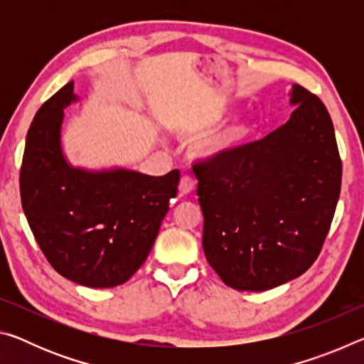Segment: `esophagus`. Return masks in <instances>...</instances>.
Wrapping results in <instances>:
<instances>
[{
	"instance_id": "obj_1",
	"label": "esophagus",
	"mask_w": 364,
	"mask_h": 364,
	"mask_svg": "<svg viewBox=\"0 0 364 364\" xmlns=\"http://www.w3.org/2000/svg\"><path fill=\"white\" fill-rule=\"evenodd\" d=\"M194 186H196V183H194L193 178L188 176V175H183L181 180H180V184H178V189H180L181 194H189L191 191L194 189Z\"/></svg>"
}]
</instances>
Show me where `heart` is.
Returning <instances> with one entry per match:
<instances>
[{"instance_id":"heart-1","label":"heart","mask_w":364,"mask_h":364,"mask_svg":"<svg viewBox=\"0 0 364 364\" xmlns=\"http://www.w3.org/2000/svg\"><path fill=\"white\" fill-rule=\"evenodd\" d=\"M210 125V120H189L180 127V133L184 134V136H199V134L204 133ZM252 133H254V125H252L249 120H237L234 122L232 125L226 127L225 130L202 139L200 143L197 144L196 152L197 156L207 160L226 157L247 143Z\"/></svg>"}]
</instances>
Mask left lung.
Listing matches in <instances>:
<instances>
[{
    "label": "left lung",
    "mask_w": 364,
    "mask_h": 364,
    "mask_svg": "<svg viewBox=\"0 0 364 364\" xmlns=\"http://www.w3.org/2000/svg\"><path fill=\"white\" fill-rule=\"evenodd\" d=\"M291 104L278 130L197 168L202 247L236 291H268L304 274L334 218L342 160L331 115L300 85Z\"/></svg>",
    "instance_id": "left-lung-1"
}]
</instances>
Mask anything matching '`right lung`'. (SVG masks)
<instances>
[{
  "label": "right lung",
  "instance_id": "1",
  "mask_svg": "<svg viewBox=\"0 0 364 364\" xmlns=\"http://www.w3.org/2000/svg\"><path fill=\"white\" fill-rule=\"evenodd\" d=\"M73 101L69 82L33 117L19 178L22 208L59 274L86 287H115L149 255L176 197L180 170L149 176L125 168H73L60 147L64 109Z\"/></svg>",
  "mask_w": 364,
  "mask_h": 364
}]
</instances>
